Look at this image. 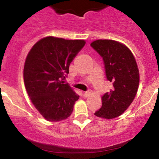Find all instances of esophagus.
<instances>
[{
  "label": "esophagus",
  "mask_w": 159,
  "mask_h": 159,
  "mask_svg": "<svg viewBox=\"0 0 159 159\" xmlns=\"http://www.w3.org/2000/svg\"><path fill=\"white\" fill-rule=\"evenodd\" d=\"M91 91H85V92L84 93V97H88V96H89V94H91Z\"/></svg>",
  "instance_id": "1"
}]
</instances>
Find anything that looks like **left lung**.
<instances>
[{
    "instance_id": "8db88e82",
    "label": "left lung",
    "mask_w": 159,
    "mask_h": 159,
    "mask_svg": "<svg viewBox=\"0 0 159 159\" xmlns=\"http://www.w3.org/2000/svg\"><path fill=\"white\" fill-rule=\"evenodd\" d=\"M103 58L108 81L112 89L102 96V106L94 115L106 119L120 116L137 94L139 71L132 53L125 45L113 40H97L91 44Z\"/></svg>"
}]
</instances>
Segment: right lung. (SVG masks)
<instances>
[{
    "label": "right lung",
    "instance_id": "obj_1",
    "mask_svg": "<svg viewBox=\"0 0 159 159\" xmlns=\"http://www.w3.org/2000/svg\"><path fill=\"white\" fill-rule=\"evenodd\" d=\"M85 44L84 40L46 37L32 47L24 68L27 92L36 109L46 120L59 121L71 115L79 98L64 79L69 65Z\"/></svg>",
    "mask_w": 159,
    "mask_h": 159
}]
</instances>
